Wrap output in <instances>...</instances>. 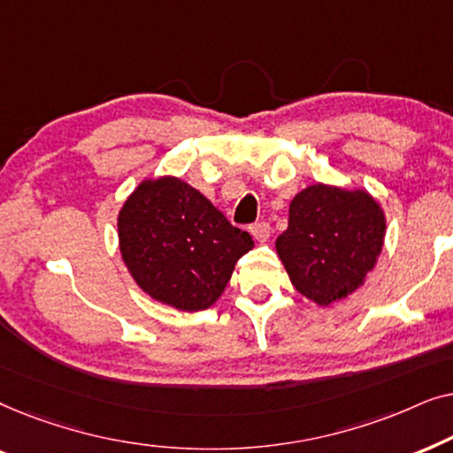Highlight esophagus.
<instances>
[{
  "instance_id": "obj_1",
  "label": "esophagus",
  "mask_w": 453,
  "mask_h": 453,
  "mask_svg": "<svg viewBox=\"0 0 453 453\" xmlns=\"http://www.w3.org/2000/svg\"><path fill=\"white\" fill-rule=\"evenodd\" d=\"M250 231H251V234H253V239H257L259 243H265V241L270 239L272 228H270L268 222L262 220V222H256V225H251Z\"/></svg>"
}]
</instances>
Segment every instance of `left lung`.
<instances>
[{"instance_id":"left-lung-1","label":"left lung","mask_w":453,"mask_h":453,"mask_svg":"<svg viewBox=\"0 0 453 453\" xmlns=\"http://www.w3.org/2000/svg\"><path fill=\"white\" fill-rule=\"evenodd\" d=\"M383 237L386 214L373 196L315 183L290 202L288 228L276 239V251L293 287L327 307L363 287Z\"/></svg>"}]
</instances>
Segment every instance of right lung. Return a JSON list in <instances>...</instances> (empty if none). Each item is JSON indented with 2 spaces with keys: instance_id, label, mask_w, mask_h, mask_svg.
Wrapping results in <instances>:
<instances>
[{
  "instance_id": "right-lung-1",
  "label": "right lung",
  "mask_w": 453,
  "mask_h": 453,
  "mask_svg": "<svg viewBox=\"0 0 453 453\" xmlns=\"http://www.w3.org/2000/svg\"><path fill=\"white\" fill-rule=\"evenodd\" d=\"M119 251L135 284L179 311H202L219 301L234 264L253 250L241 231L189 183L144 179L117 216Z\"/></svg>"
}]
</instances>
